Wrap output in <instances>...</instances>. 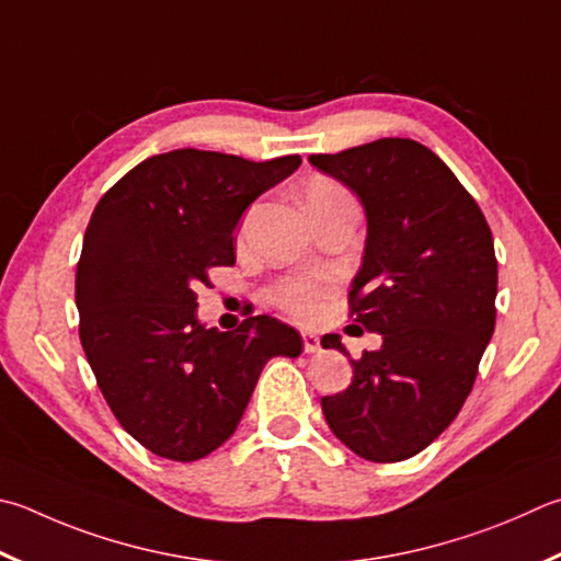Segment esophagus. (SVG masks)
<instances>
[{"label": "esophagus", "instance_id": "34e87169", "mask_svg": "<svg viewBox=\"0 0 561 561\" xmlns=\"http://www.w3.org/2000/svg\"><path fill=\"white\" fill-rule=\"evenodd\" d=\"M301 341H304V353H319L321 351V341H319V335H316V333L304 331Z\"/></svg>", "mask_w": 561, "mask_h": 561}]
</instances>
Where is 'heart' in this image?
<instances>
[{
    "label": "heart",
    "mask_w": 561,
    "mask_h": 561,
    "mask_svg": "<svg viewBox=\"0 0 561 561\" xmlns=\"http://www.w3.org/2000/svg\"><path fill=\"white\" fill-rule=\"evenodd\" d=\"M341 191L343 188L339 186V183H333L329 179H316L307 188V206H311V203H316V201L335 196V193H341ZM333 287H335V282L331 274H323V272L299 274V277H289V279H282L274 284L270 297L279 309H284L291 316H297V319L311 321L321 313L323 304L331 297Z\"/></svg>",
    "instance_id": "1"
}]
</instances>
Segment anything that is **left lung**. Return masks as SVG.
Returning <instances> with one entry per match:
<instances>
[{"mask_svg": "<svg viewBox=\"0 0 561 561\" xmlns=\"http://www.w3.org/2000/svg\"><path fill=\"white\" fill-rule=\"evenodd\" d=\"M309 161L363 201L368 240L348 307L355 323L382 335L378 351L351 358L353 382L321 397V410L351 451L404 461L471 394L495 329L491 228L454 171L414 139L385 137ZM321 345L345 353L335 333Z\"/></svg>", "mask_w": 561, "mask_h": 561, "instance_id": "obj_1", "label": "left lung"}]
</instances>
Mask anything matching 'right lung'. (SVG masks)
Returning <instances> with one entry per match:
<instances>
[{"instance_id":"right-lung-1","label":"right lung","mask_w":561,"mask_h":561,"mask_svg":"<svg viewBox=\"0 0 561 561\" xmlns=\"http://www.w3.org/2000/svg\"><path fill=\"white\" fill-rule=\"evenodd\" d=\"M301 157L250 161L203 149L149 157L90 216L76 270L80 343L122 430L171 461L228 442L274 355L301 335L270 316L236 331L196 319V289L236 264L232 230L250 203Z\"/></svg>"}]
</instances>
